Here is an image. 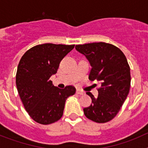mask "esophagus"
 <instances>
[{"mask_svg":"<svg viewBox=\"0 0 148 148\" xmlns=\"http://www.w3.org/2000/svg\"><path fill=\"white\" fill-rule=\"evenodd\" d=\"M76 92L78 94H79V95H84V94H85V92H84L83 90H79V89H78V90H76Z\"/></svg>","mask_w":148,"mask_h":148,"instance_id":"obj_1","label":"esophagus"}]
</instances>
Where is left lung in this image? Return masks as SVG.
I'll list each match as a JSON object with an SVG mask.
<instances>
[{
	"instance_id": "8db88e82",
	"label": "left lung",
	"mask_w": 148,
	"mask_h": 148,
	"mask_svg": "<svg viewBox=\"0 0 148 148\" xmlns=\"http://www.w3.org/2000/svg\"><path fill=\"white\" fill-rule=\"evenodd\" d=\"M75 49L92 66L89 79L101 83L97 98L87 92L92 104L84 108V113L95 122H108L119 112L130 91V69L126 57L117 47L104 42L78 44Z\"/></svg>"
}]
</instances>
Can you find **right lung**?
<instances>
[{
  "label": "right lung",
  "mask_w": 148,
  "mask_h": 148,
  "mask_svg": "<svg viewBox=\"0 0 148 148\" xmlns=\"http://www.w3.org/2000/svg\"><path fill=\"white\" fill-rule=\"evenodd\" d=\"M75 45L44 44L30 48L22 56L16 73V86L24 108L32 119L49 125L62 117L66 99L75 93L73 86L55 87L49 78Z\"/></svg>",
  "instance_id": "right-lung-1"
}]
</instances>
